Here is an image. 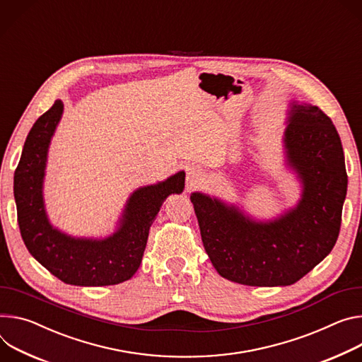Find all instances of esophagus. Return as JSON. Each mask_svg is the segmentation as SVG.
<instances>
[{
    "label": "esophagus",
    "mask_w": 362,
    "mask_h": 362,
    "mask_svg": "<svg viewBox=\"0 0 362 362\" xmlns=\"http://www.w3.org/2000/svg\"><path fill=\"white\" fill-rule=\"evenodd\" d=\"M204 180V173L198 168H189L186 173V185L189 189L192 187H198Z\"/></svg>",
    "instance_id": "obj_1"
}]
</instances>
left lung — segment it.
I'll list each match as a JSON object with an SVG mask.
<instances>
[{
	"mask_svg": "<svg viewBox=\"0 0 362 362\" xmlns=\"http://www.w3.org/2000/svg\"><path fill=\"white\" fill-rule=\"evenodd\" d=\"M283 134L284 163L299 180L300 199L273 219L193 192L202 243L215 270L245 286H290L329 254L338 240L348 176L341 139L331 118L291 101Z\"/></svg>",
	"mask_w": 362,
	"mask_h": 362,
	"instance_id": "8db88e82",
	"label": "left lung"
}]
</instances>
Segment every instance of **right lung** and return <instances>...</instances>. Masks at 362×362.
Wrapping results in <instances>:
<instances>
[{
	"instance_id": "add662e5",
	"label": "right lung",
	"mask_w": 362,
	"mask_h": 362,
	"mask_svg": "<svg viewBox=\"0 0 362 362\" xmlns=\"http://www.w3.org/2000/svg\"><path fill=\"white\" fill-rule=\"evenodd\" d=\"M62 114L63 103L56 100L31 127L14 173L23 241L28 252L63 283L83 287L122 283L139 270L150 226L163 202L183 192L185 172L131 193L111 235L86 238L63 233L50 222L43 196L49 147Z\"/></svg>"
}]
</instances>
